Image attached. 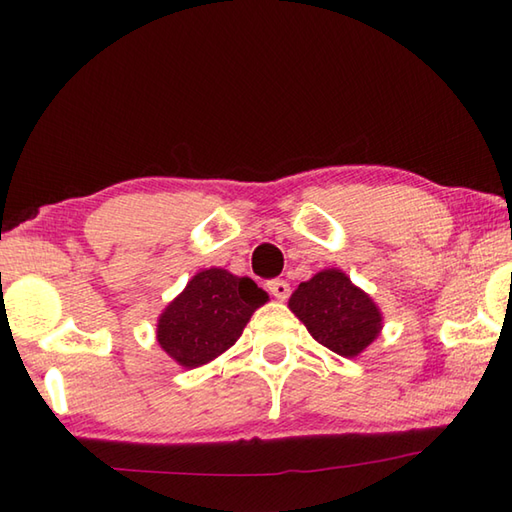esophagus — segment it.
<instances>
[{"mask_svg": "<svg viewBox=\"0 0 512 512\" xmlns=\"http://www.w3.org/2000/svg\"><path fill=\"white\" fill-rule=\"evenodd\" d=\"M266 288H268L270 295H273V297L279 299V301H286V299L290 297V284H288V281H284V279L268 281Z\"/></svg>", "mask_w": 512, "mask_h": 512, "instance_id": "obj_1", "label": "esophagus"}]
</instances>
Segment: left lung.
<instances>
[{
	"label": "left lung",
	"instance_id": "1",
	"mask_svg": "<svg viewBox=\"0 0 512 512\" xmlns=\"http://www.w3.org/2000/svg\"><path fill=\"white\" fill-rule=\"evenodd\" d=\"M288 308L314 341L345 358L365 352L383 330L376 301L339 268L319 270L312 279L301 281Z\"/></svg>",
	"mask_w": 512,
	"mask_h": 512
}]
</instances>
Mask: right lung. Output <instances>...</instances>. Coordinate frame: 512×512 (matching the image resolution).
<instances>
[{"label":"right lung","mask_w":512,"mask_h":512,"mask_svg":"<svg viewBox=\"0 0 512 512\" xmlns=\"http://www.w3.org/2000/svg\"><path fill=\"white\" fill-rule=\"evenodd\" d=\"M266 301L268 292L253 279L224 268H204L160 312L158 345L180 367H202L235 345L253 312Z\"/></svg>","instance_id":"obj_1"}]
</instances>
